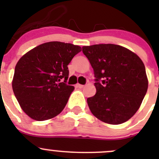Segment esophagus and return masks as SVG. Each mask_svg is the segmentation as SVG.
<instances>
[{"instance_id":"obj_1","label":"esophagus","mask_w":159,"mask_h":159,"mask_svg":"<svg viewBox=\"0 0 159 159\" xmlns=\"http://www.w3.org/2000/svg\"><path fill=\"white\" fill-rule=\"evenodd\" d=\"M76 87L77 88H78V89H83V88L84 87V85H82V84H78L76 85Z\"/></svg>"}]
</instances>
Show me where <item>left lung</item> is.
Segmentation results:
<instances>
[{"mask_svg":"<svg viewBox=\"0 0 159 159\" xmlns=\"http://www.w3.org/2000/svg\"><path fill=\"white\" fill-rule=\"evenodd\" d=\"M94 70L96 94L87 99L91 113L111 125L130 119L148 90L145 65L140 57L120 45L94 44L82 47Z\"/></svg>","mask_w":159,"mask_h":159,"instance_id":"left-lung-1","label":"left lung"}]
</instances>
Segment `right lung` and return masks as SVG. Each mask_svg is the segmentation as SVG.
<instances>
[{
    "label": "right lung",
    "instance_id": "right-lung-1",
    "mask_svg": "<svg viewBox=\"0 0 159 159\" xmlns=\"http://www.w3.org/2000/svg\"><path fill=\"white\" fill-rule=\"evenodd\" d=\"M81 48L51 41L25 54L14 69L12 89L22 110L32 119L44 121L65 108L75 88L66 84L68 65ZM64 80L63 83H60Z\"/></svg>",
    "mask_w": 159,
    "mask_h": 159
}]
</instances>
